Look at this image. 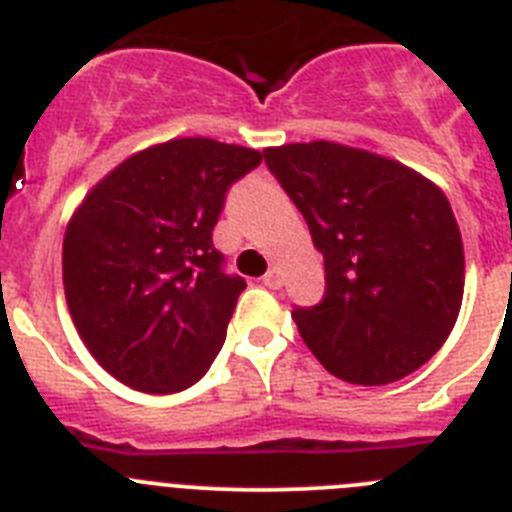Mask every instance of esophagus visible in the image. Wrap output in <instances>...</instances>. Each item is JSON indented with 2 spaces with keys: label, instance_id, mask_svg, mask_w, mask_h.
Listing matches in <instances>:
<instances>
[{
  "label": "esophagus",
  "instance_id": "obj_1",
  "mask_svg": "<svg viewBox=\"0 0 512 512\" xmlns=\"http://www.w3.org/2000/svg\"><path fill=\"white\" fill-rule=\"evenodd\" d=\"M264 284L269 289H279L284 284V271L279 269V266H271V269L264 274Z\"/></svg>",
  "mask_w": 512,
  "mask_h": 512
}]
</instances>
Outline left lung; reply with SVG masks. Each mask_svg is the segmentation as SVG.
I'll return each instance as SVG.
<instances>
[{"instance_id":"1","label":"left lung","mask_w":512,"mask_h":512,"mask_svg":"<svg viewBox=\"0 0 512 512\" xmlns=\"http://www.w3.org/2000/svg\"><path fill=\"white\" fill-rule=\"evenodd\" d=\"M323 253L325 297L292 320L333 377H408L449 338L464 297V243L446 194L390 156L333 140L264 148Z\"/></svg>"}]
</instances>
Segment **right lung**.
<instances>
[{
  "label": "right lung",
  "instance_id": "obj_1",
  "mask_svg": "<svg viewBox=\"0 0 512 512\" xmlns=\"http://www.w3.org/2000/svg\"><path fill=\"white\" fill-rule=\"evenodd\" d=\"M261 151L174 138L128 156L63 235V292L104 372L138 392L187 390L210 369L246 282L220 269L212 228Z\"/></svg>",
  "mask_w": 512,
  "mask_h": 512
}]
</instances>
